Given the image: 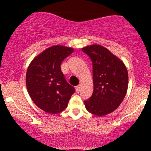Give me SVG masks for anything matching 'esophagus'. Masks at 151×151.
I'll return each instance as SVG.
<instances>
[{
    "label": "esophagus",
    "mask_w": 151,
    "mask_h": 151,
    "mask_svg": "<svg viewBox=\"0 0 151 151\" xmlns=\"http://www.w3.org/2000/svg\"><path fill=\"white\" fill-rule=\"evenodd\" d=\"M81 87V84H79V85H78L77 86H76V91H77V93H79V91H80Z\"/></svg>",
    "instance_id": "obj_1"
}]
</instances>
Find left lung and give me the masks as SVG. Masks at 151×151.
Returning <instances> with one entry per match:
<instances>
[{
    "mask_svg": "<svg viewBox=\"0 0 151 151\" xmlns=\"http://www.w3.org/2000/svg\"><path fill=\"white\" fill-rule=\"evenodd\" d=\"M91 59L93 67V90L84 101L88 111L98 116L113 112L124 100L129 83L125 65L108 49L99 45L81 49Z\"/></svg>",
    "mask_w": 151,
    "mask_h": 151,
    "instance_id": "left-lung-1",
    "label": "left lung"
}]
</instances>
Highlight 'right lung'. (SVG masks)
<instances>
[{"mask_svg":"<svg viewBox=\"0 0 151 151\" xmlns=\"http://www.w3.org/2000/svg\"><path fill=\"white\" fill-rule=\"evenodd\" d=\"M74 52L72 47L54 45L33 59L26 73V86L36 105L47 113H60L67 107L75 89L61 71L62 62Z\"/></svg>","mask_w":151,"mask_h":151,"instance_id":"right-lung-1","label":"right lung"}]
</instances>
